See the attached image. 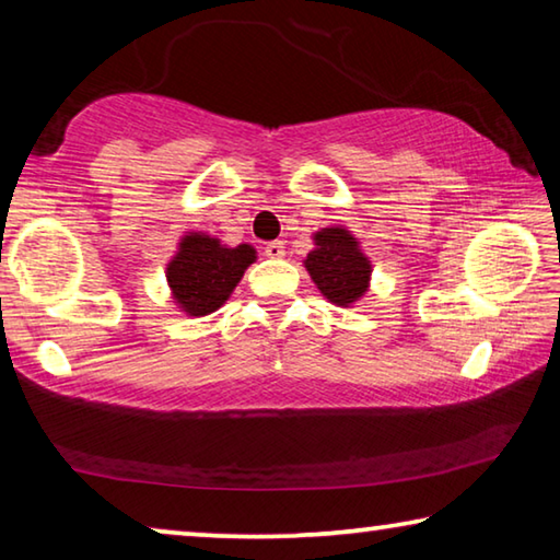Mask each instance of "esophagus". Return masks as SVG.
<instances>
[{
	"instance_id": "obj_1",
	"label": "esophagus",
	"mask_w": 560,
	"mask_h": 560,
	"mask_svg": "<svg viewBox=\"0 0 560 560\" xmlns=\"http://www.w3.org/2000/svg\"><path fill=\"white\" fill-rule=\"evenodd\" d=\"M264 254H267L269 259H281L283 254H287V246H283V242H269L264 246Z\"/></svg>"
}]
</instances>
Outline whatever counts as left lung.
Wrapping results in <instances>:
<instances>
[{
	"label": "left lung",
	"instance_id": "left-lung-1",
	"mask_svg": "<svg viewBox=\"0 0 560 560\" xmlns=\"http://www.w3.org/2000/svg\"><path fill=\"white\" fill-rule=\"evenodd\" d=\"M316 249L308 252L306 271L324 296L336 306L348 308L368 291L371 259L360 249V242L346 226H326L314 234Z\"/></svg>",
	"mask_w": 560,
	"mask_h": 560
}]
</instances>
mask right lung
<instances>
[{
  "instance_id": "obj_1",
  "label": "right lung",
  "mask_w": 560,
  "mask_h": 560,
  "mask_svg": "<svg viewBox=\"0 0 560 560\" xmlns=\"http://www.w3.org/2000/svg\"><path fill=\"white\" fill-rule=\"evenodd\" d=\"M254 259L252 244L226 246L210 234H185L165 271L177 308L187 316L212 314L232 296Z\"/></svg>"
}]
</instances>
